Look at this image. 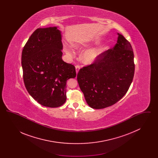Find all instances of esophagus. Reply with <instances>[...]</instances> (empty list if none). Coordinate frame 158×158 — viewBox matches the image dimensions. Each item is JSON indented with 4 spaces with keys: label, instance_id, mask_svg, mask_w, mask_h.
I'll return each instance as SVG.
<instances>
[{
    "label": "esophagus",
    "instance_id": "34e87169",
    "mask_svg": "<svg viewBox=\"0 0 158 158\" xmlns=\"http://www.w3.org/2000/svg\"><path fill=\"white\" fill-rule=\"evenodd\" d=\"M76 73L77 74V73L79 72V70L80 69V66L79 65H76Z\"/></svg>",
    "mask_w": 158,
    "mask_h": 158
}]
</instances>
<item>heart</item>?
<instances>
[{
  "label": "heart",
  "mask_w": 158,
  "mask_h": 158,
  "mask_svg": "<svg viewBox=\"0 0 158 158\" xmlns=\"http://www.w3.org/2000/svg\"><path fill=\"white\" fill-rule=\"evenodd\" d=\"M99 41H96L95 44H98ZM74 47L77 48H80L82 45L80 44H74ZM108 45H101L95 47L88 49L85 51L81 56V60L83 63L86 64H90L94 63L101 56V55L108 50ZM66 52L70 56H73L75 53L70 48H66L65 50Z\"/></svg>",
  "instance_id": "heart-1"
}]
</instances>
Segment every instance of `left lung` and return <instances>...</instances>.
Returning a JSON list of instances; mask_svg holds the SVG:
<instances>
[{"label": "left lung", "instance_id": "8db88e82", "mask_svg": "<svg viewBox=\"0 0 158 158\" xmlns=\"http://www.w3.org/2000/svg\"><path fill=\"white\" fill-rule=\"evenodd\" d=\"M117 42L94 63L81 69L77 75L87 104L94 109L115 104L127 93L135 74L132 47L118 33Z\"/></svg>", "mask_w": 158, "mask_h": 158}]
</instances>
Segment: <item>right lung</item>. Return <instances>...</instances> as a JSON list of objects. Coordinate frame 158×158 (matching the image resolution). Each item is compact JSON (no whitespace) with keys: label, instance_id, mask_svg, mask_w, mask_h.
<instances>
[{"label":"right lung","instance_id":"right-lung-1","mask_svg":"<svg viewBox=\"0 0 158 158\" xmlns=\"http://www.w3.org/2000/svg\"><path fill=\"white\" fill-rule=\"evenodd\" d=\"M61 32L56 27L38 28L23 47V82L41 105L56 108L66 100V82L76 76L75 67L62 60Z\"/></svg>","mask_w":158,"mask_h":158}]
</instances>
